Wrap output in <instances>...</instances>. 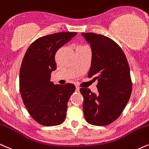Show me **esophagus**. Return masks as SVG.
Listing matches in <instances>:
<instances>
[{
	"mask_svg": "<svg viewBox=\"0 0 149 149\" xmlns=\"http://www.w3.org/2000/svg\"><path fill=\"white\" fill-rule=\"evenodd\" d=\"M76 90H77V91H79V90H80V88H79V87L76 86Z\"/></svg>",
	"mask_w": 149,
	"mask_h": 149,
	"instance_id": "34e87169",
	"label": "esophagus"
}]
</instances>
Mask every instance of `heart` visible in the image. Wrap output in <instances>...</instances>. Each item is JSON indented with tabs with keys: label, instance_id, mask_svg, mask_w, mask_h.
Masks as SVG:
<instances>
[{
	"label": "heart",
	"instance_id": "b5f03b06",
	"mask_svg": "<svg viewBox=\"0 0 149 149\" xmlns=\"http://www.w3.org/2000/svg\"><path fill=\"white\" fill-rule=\"evenodd\" d=\"M86 47H87V46H80V47H78V48H86Z\"/></svg>",
	"mask_w": 149,
	"mask_h": 149
}]
</instances>
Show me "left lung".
<instances>
[{
  "label": "left lung",
  "mask_w": 149,
  "mask_h": 149,
  "mask_svg": "<svg viewBox=\"0 0 149 149\" xmlns=\"http://www.w3.org/2000/svg\"><path fill=\"white\" fill-rule=\"evenodd\" d=\"M92 51L89 78L97 80V92L80 88L83 113L88 123L104 126L121 115L130 100L132 83L125 54L112 39L94 33H82Z\"/></svg>",
  "instance_id": "left-lung-1"
}]
</instances>
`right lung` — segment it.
Listing matches in <instances>:
<instances>
[{
  "label": "right lung",
  "mask_w": 149,
  "mask_h": 149,
  "mask_svg": "<svg viewBox=\"0 0 149 149\" xmlns=\"http://www.w3.org/2000/svg\"><path fill=\"white\" fill-rule=\"evenodd\" d=\"M76 35V32H59L38 38L23 58L20 94L29 113L41 125H58L66 118L68 101L76 87L71 83L54 85L50 77L57 69L56 52Z\"/></svg>",
  "instance_id": "add662e5"
}]
</instances>
